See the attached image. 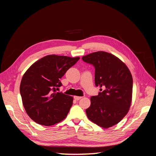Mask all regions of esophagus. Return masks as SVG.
<instances>
[{"label": "esophagus", "instance_id": "obj_1", "mask_svg": "<svg viewBox=\"0 0 156 156\" xmlns=\"http://www.w3.org/2000/svg\"><path fill=\"white\" fill-rule=\"evenodd\" d=\"M81 98H82V97H81V96H74L75 100H77V101H78V100H81Z\"/></svg>", "mask_w": 156, "mask_h": 156}]
</instances>
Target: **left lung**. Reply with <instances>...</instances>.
I'll list each match as a JSON object with an SVG mask.
<instances>
[{
	"instance_id": "left-lung-1",
	"label": "left lung",
	"mask_w": 156,
	"mask_h": 156,
	"mask_svg": "<svg viewBox=\"0 0 156 156\" xmlns=\"http://www.w3.org/2000/svg\"><path fill=\"white\" fill-rule=\"evenodd\" d=\"M95 68V84L100 92L90 98L86 109L88 119L98 126L108 128L117 124L129 110L133 78L127 66L116 56L98 51L82 57Z\"/></svg>"
}]
</instances>
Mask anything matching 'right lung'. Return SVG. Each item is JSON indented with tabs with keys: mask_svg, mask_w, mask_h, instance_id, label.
<instances>
[{
	"mask_svg": "<svg viewBox=\"0 0 156 156\" xmlns=\"http://www.w3.org/2000/svg\"><path fill=\"white\" fill-rule=\"evenodd\" d=\"M56 55L37 60L23 75L20 94L23 106L37 124L52 126L63 120L73 104V97L56 92L60 79L79 60Z\"/></svg>",
	"mask_w": 156,
	"mask_h": 156,
	"instance_id": "1",
	"label": "right lung"
}]
</instances>
